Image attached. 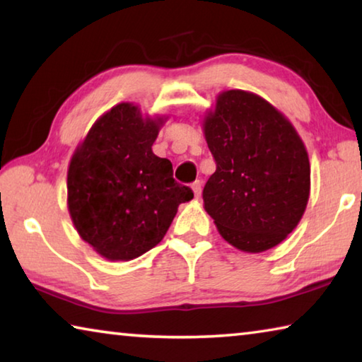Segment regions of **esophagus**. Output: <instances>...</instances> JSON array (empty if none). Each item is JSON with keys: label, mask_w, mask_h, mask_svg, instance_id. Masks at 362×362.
I'll return each mask as SVG.
<instances>
[{"label": "esophagus", "mask_w": 362, "mask_h": 362, "mask_svg": "<svg viewBox=\"0 0 362 362\" xmlns=\"http://www.w3.org/2000/svg\"><path fill=\"white\" fill-rule=\"evenodd\" d=\"M192 188H193V192H194V196H196V198H199V196H201V192H203V182H201V180H196V182H193Z\"/></svg>", "instance_id": "esophagus-1"}]
</instances>
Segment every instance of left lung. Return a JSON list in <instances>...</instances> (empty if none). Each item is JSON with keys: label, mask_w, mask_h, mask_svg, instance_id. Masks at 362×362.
Segmentation results:
<instances>
[{"label": "left lung", "mask_w": 362, "mask_h": 362, "mask_svg": "<svg viewBox=\"0 0 362 362\" xmlns=\"http://www.w3.org/2000/svg\"><path fill=\"white\" fill-rule=\"evenodd\" d=\"M216 173L204 209L226 241L244 252L279 244L302 218L310 161L292 124L262 97L226 90L204 122Z\"/></svg>", "instance_id": "1"}]
</instances>
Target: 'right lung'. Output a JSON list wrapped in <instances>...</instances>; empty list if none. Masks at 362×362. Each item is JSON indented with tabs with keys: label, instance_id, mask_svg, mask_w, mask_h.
Segmentation results:
<instances>
[{
	"label": "right lung",
	"instance_id": "1",
	"mask_svg": "<svg viewBox=\"0 0 362 362\" xmlns=\"http://www.w3.org/2000/svg\"><path fill=\"white\" fill-rule=\"evenodd\" d=\"M161 119L119 103L95 122L69 169V211L79 236L108 260H132L155 247L193 189L173 163L151 151Z\"/></svg>",
	"mask_w": 362,
	"mask_h": 362
}]
</instances>
